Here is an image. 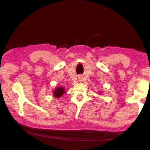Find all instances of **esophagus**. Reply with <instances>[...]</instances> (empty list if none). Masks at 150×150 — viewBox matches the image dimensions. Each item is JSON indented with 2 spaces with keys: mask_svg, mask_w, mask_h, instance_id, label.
<instances>
[{
  "mask_svg": "<svg viewBox=\"0 0 150 150\" xmlns=\"http://www.w3.org/2000/svg\"><path fill=\"white\" fill-rule=\"evenodd\" d=\"M82 79H83V78H82V77H81V76H79V77H78V79H79V80L80 81H82Z\"/></svg>",
  "mask_w": 150,
  "mask_h": 150,
  "instance_id": "34e87169",
  "label": "esophagus"
}]
</instances>
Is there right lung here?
I'll use <instances>...</instances> for the list:
<instances>
[{"label": "right lung", "instance_id": "add662e5", "mask_svg": "<svg viewBox=\"0 0 150 150\" xmlns=\"http://www.w3.org/2000/svg\"><path fill=\"white\" fill-rule=\"evenodd\" d=\"M64 91H65L64 88L62 87L56 88V89H55L54 92V96L56 98L60 97V96H62L63 95V93H64V92H65Z\"/></svg>", "mask_w": 150, "mask_h": 150}]
</instances>
